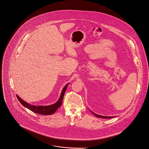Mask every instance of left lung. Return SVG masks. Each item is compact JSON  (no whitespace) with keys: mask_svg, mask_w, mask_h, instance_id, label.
I'll list each match as a JSON object with an SVG mask.
<instances>
[{"mask_svg":"<svg viewBox=\"0 0 149 149\" xmlns=\"http://www.w3.org/2000/svg\"><path fill=\"white\" fill-rule=\"evenodd\" d=\"M95 116L98 117V118H102V119H111V118H112L113 117H107V116H100V115H97V114H95L93 112H92Z\"/></svg>","mask_w":149,"mask_h":149,"instance_id":"obj_1","label":"left lung"}]
</instances>
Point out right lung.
Listing matches in <instances>:
<instances>
[{"instance_id": "add662e5", "label": "right lung", "mask_w": 149, "mask_h": 149, "mask_svg": "<svg viewBox=\"0 0 149 149\" xmlns=\"http://www.w3.org/2000/svg\"><path fill=\"white\" fill-rule=\"evenodd\" d=\"M68 84H67L64 88H63V89L61 91V95L60 96L59 99V100L54 104L49 105V106H35V105H31L29 104L28 103H27L26 102L24 101V100H22L18 95H17V97L18 98V100H19V101L20 102V103L24 106L25 107L27 108L28 109H29L31 111L40 114V115H52L53 113H54L57 109L59 108L60 107L61 105L62 104V101H63V98L64 97V94L65 93V91L66 90V89L67 88Z\"/></svg>"}]
</instances>
